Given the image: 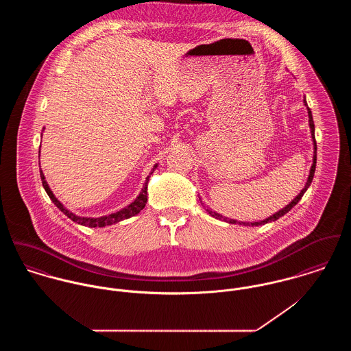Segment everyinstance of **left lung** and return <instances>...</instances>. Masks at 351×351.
<instances>
[{"label":"left lung","mask_w":351,"mask_h":351,"mask_svg":"<svg viewBox=\"0 0 351 351\" xmlns=\"http://www.w3.org/2000/svg\"><path fill=\"white\" fill-rule=\"evenodd\" d=\"M304 105L306 106V110H308V121H309V128H311V138H312V142H313V159H312V166H311V170H309V176H308V180H306V182H305V186L301 189L300 193L293 199V200L291 201L285 208H282V209H280L278 212H276L274 215H271V216H269L267 219H265V220H261V221H254V223H246V221H238V220H235V219H230V217H226V216H223V215H220V213H217V212H215V210H212L209 206H206V205H204V202L201 201V204L204 205V208H205V210L212 216V217H215V219H219V220H224V221H227V223H230V224H242V226H261V224H266V223H270V221H276L277 219H280V217H282L285 213H288L299 201L301 200V197L304 196V193L306 192V189L309 188V185H311V182H312V180H313V174H315V167H316V141H315V124H313V119H312V112H311V109L308 108V105H306V100H305V97H304Z\"/></svg>","instance_id":"left-lung-1"}]
</instances>
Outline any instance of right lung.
Listing matches in <instances>:
<instances>
[{
    "label": "right lung",
    "mask_w": 351,
    "mask_h": 351,
    "mask_svg": "<svg viewBox=\"0 0 351 351\" xmlns=\"http://www.w3.org/2000/svg\"><path fill=\"white\" fill-rule=\"evenodd\" d=\"M39 156H40V155H39ZM156 167H158V163L154 165L150 174H149L147 178H146V182H145V185H143V188H142L139 196H138L135 200L132 201L131 204H128L127 206L121 208V209L117 210V212H113V213H109V215H105V216H100V217H85V216H78V215L73 213L71 210H69L60 201L55 197V195L52 193V191H51L50 186H49V184H47V181H46V177H45L43 171H42V169H40V178H42L43 188H45V191L47 192V195H49L51 201H52L69 219H71L73 221H75V223H78V224H81V226L90 227V228H96V227L112 226V224H116V223H119V221H121V220L130 219V217L138 215V213L146 206V202H147V186H149V180H150L151 174L154 173V170H155Z\"/></svg>",
    "instance_id": "1"
}]
</instances>
